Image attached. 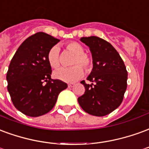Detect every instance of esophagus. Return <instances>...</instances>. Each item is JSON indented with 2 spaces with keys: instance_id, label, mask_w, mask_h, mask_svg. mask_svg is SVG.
Here are the masks:
<instances>
[{
  "instance_id": "esophagus-1",
  "label": "esophagus",
  "mask_w": 149,
  "mask_h": 149,
  "mask_svg": "<svg viewBox=\"0 0 149 149\" xmlns=\"http://www.w3.org/2000/svg\"><path fill=\"white\" fill-rule=\"evenodd\" d=\"M74 82L68 83V87H72V86H74Z\"/></svg>"
}]
</instances>
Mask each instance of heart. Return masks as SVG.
Returning a JSON list of instances; mask_svg holds the SVG:
<instances>
[{"mask_svg":"<svg viewBox=\"0 0 149 149\" xmlns=\"http://www.w3.org/2000/svg\"><path fill=\"white\" fill-rule=\"evenodd\" d=\"M66 47L67 50L75 54V56L72 60L74 66L70 67H63L55 71L54 74L55 78L64 82L74 81L83 75L84 70L82 67L85 68L86 72H91L93 69V61L90 55L84 53L85 50L83 46L77 42H70L67 43ZM59 52L58 47L54 46L47 52V61L50 66L54 69L58 68L61 64Z\"/></svg>","mask_w":149,"mask_h":149,"instance_id":"obj_1","label":"heart"}]
</instances>
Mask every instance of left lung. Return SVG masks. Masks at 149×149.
Masks as SVG:
<instances>
[{"label":"left lung","instance_id":"1","mask_svg":"<svg viewBox=\"0 0 149 149\" xmlns=\"http://www.w3.org/2000/svg\"><path fill=\"white\" fill-rule=\"evenodd\" d=\"M80 40L90 47L93 70L87 78L92 83L81 82L85 93L78 102L89 114L103 117L117 109L123 101L127 88L126 67L109 42L97 36L82 37Z\"/></svg>","mask_w":149,"mask_h":149}]
</instances>
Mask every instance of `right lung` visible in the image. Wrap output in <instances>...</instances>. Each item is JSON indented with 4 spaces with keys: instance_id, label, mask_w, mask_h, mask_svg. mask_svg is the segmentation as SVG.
<instances>
[{
    "instance_id": "1",
    "label": "right lung",
    "mask_w": 149,
    "mask_h": 149,
    "mask_svg": "<svg viewBox=\"0 0 149 149\" xmlns=\"http://www.w3.org/2000/svg\"><path fill=\"white\" fill-rule=\"evenodd\" d=\"M59 40L44 32L27 38L15 53L8 67V91L14 106L29 117H39L55 106L66 82L52 79L47 52Z\"/></svg>"
}]
</instances>
